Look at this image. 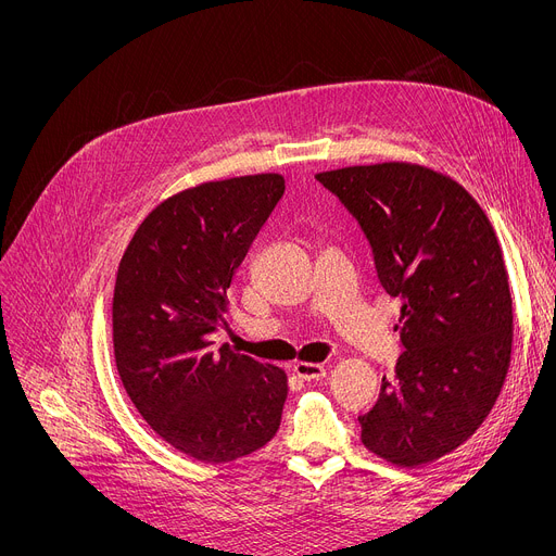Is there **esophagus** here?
Returning a JSON list of instances; mask_svg holds the SVG:
<instances>
[{"label":"esophagus","mask_w":556,"mask_h":556,"mask_svg":"<svg viewBox=\"0 0 556 556\" xmlns=\"http://www.w3.org/2000/svg\"><path fill=\"white\" fill-rule=\"evenodd\" d=\"M292 372L304 379V381H317V379H324L326 377V368L319 366V364H306V362H299L292 366Z\"/></svg>","instance_id":"1"}]
</instances>
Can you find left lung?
<instances>
[{
	"instance_id": "left-lung-1",
	"label": "left lung",
	"mask_w": 556,
	"mask_h": 556,
	"mask_svg": "<svg viewBox=\"0 0 556 556\" xmlns=\"http://www.w3.org/2000/svg\"><path fill=\"white\" fill-rule=\"evenodd\" d=\"M317 179L364 230L383 290L403 301V352L359 417L362 441L390 464H430L475 434L506 381L513 299L498 239L462 184L424 166Z\"/></svg>"
}]
</instances>
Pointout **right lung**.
<instances>
[{
    "mask_svg": "<svg viewBox=\"0 0 556 556\" xmlns=\"http://www.w3.org/2000/svg\"><path fill=\"white\" fill-rule=\"evenodd\" d=\"M281 175L208 181L173 194L128 243L113 296L122 383L164 441L204 464H228L279 430L286 372L213 334L226 290L277 201Z\"/></svg>",
    "mask_w": 556,
    "mask_h": 556,
    "instance_id": "1",
    "label": "right lung"
}]
</instances>
